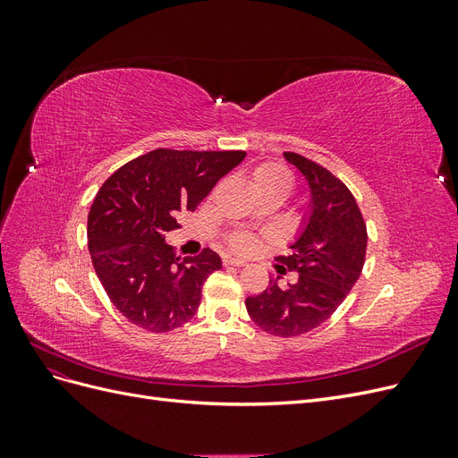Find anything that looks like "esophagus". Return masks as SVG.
<instances>
[{
	"instance_id": "34e87169",
	"label": "esophagus",
	"mask_w": 458,
	"mask_h": 458,
	"mask_svg": "<svg viewBox=\"0 0 458 458\" xmlns=\"http://www.w3.org/2000/svg\"><path fill=\"white\" fill-rule=\"evenodd\" d=\"M224 266H234V267H244L246 263L242 259H237V258H231V256H225L224 258Z\"/></svg>"
}]
</instances>
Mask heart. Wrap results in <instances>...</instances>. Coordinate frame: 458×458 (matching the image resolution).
Segmentation results:
<instances>
[{
	"mask_svg": "<svg viewBox=\"0 0 458 458\" xmlns=\"http://www.w3.org/2000/svg\"><path fill=\"white\" fill-rule=\"evenodd\" d=\"M252 182L258 191V195H266V192H273V195L286 197L290 189L294 185L293 174L288 172L286 165L279 162H261L252 170ZM256 237L250 233H237L229 239V246L234 252L250 254L256 248Z\"/></svg>",
	"mask_w": 458,
	"mask_h": 458,
	"instance_id": "1",
	"label": "heart"
}]
</instances>
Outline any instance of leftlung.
<instances>
[{"mask_svg": "<svg viewBox=\"0 0 458 458\" xmlns=\"http://www.w3.org/2000/svg\"><path fill=\"white\" fill-rule=\"evenodd\" d=\"M306 177L311 214L293 254L279 256L281 275L296 271L293 284L269 286L246 298L252 321L267 335L293 338L321 327L350 294L365 266L367 225L352 191L340 179L298 152H284Z\"/></svg>", "mask_w": 458, "mask_h": 458, "instance_id": "1", "label": "left lung"}]
</instances>
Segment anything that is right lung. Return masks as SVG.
I'll return each mask as SVG.
<instances>
[{
	"mask_svg": "<svg viewBox=\"0 0 458 458\" xmlns=\"http://www.w3.org/2000/svg\"><path fill=\"white\" fill-rule=\"evenodd\" d=\"M244 150L157 148L123 164L97 192L88 216V248L114 308L148 332H170L195 317L204 281L221 258L204 248L175 258L165 233L208 197Z\"/></svg>",
	"mask_w": 458,
	"mask_h": 458,
	"instance_id": "1",
	"label": "right lung"
}]
</instances>
